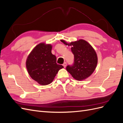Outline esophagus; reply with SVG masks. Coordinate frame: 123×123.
<instances>
[{
    "label": "esophagus",
    "instance_id": "esophagus-1",
    "mask_svg": "<svg viewBox=\"0 0 123 123\" xmlns=\"http://www.w3.org/2000/svg\"><path fill=\"white\" fill-rule=\"evenodd\" d=\"M62 65H63V66L64 67V68H65L67 66V62H65L64 63V64H63Z\"/></svg>",
    "mask_w": 123,
    "mask_h": 123
}]
</instances>
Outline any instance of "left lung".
I'll list each match as a JSON object with an SVG mask.
<instances>
[{"mask_svg":"<svg viewBox=\"0 0 123 123\" xmlns=\"http://www.w3.org/2000/svg\"><path fill=\"white\" fill-rule=\"evenodd\" d=\"M62 43L67 45L65 40ZM72 46L71 51L74 54V62L68 65L66 70L72 77L77 80H82L90 76L94 72L98 63V57L92 46L83 39L68 44Z\"/></svg>","mask_w":123,"mask_h":123,"instance_id":"1","label":"left lung"}]
</instances>
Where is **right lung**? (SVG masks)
Returning a JSON list of instances; mask_svg holds the SVG:
<instances>
[{
	"instance_id": "1",
	"label": "right lung",
	"mask_w": 123,
	"mask_h": 123,
	"mask_svg": "<svg viewBox=\"0 0 123 123\" xmlns=\"http://www.w3.org/2000/svg\"><path fill=\"white\" fill-rule=\"evenodd\" d=\"M51 44L40 43L29 54L26 67L32 79L41 85L50 84L58 71L64 68L56 63V57L51 53Z\"/></svg>"
}]
</instances>
